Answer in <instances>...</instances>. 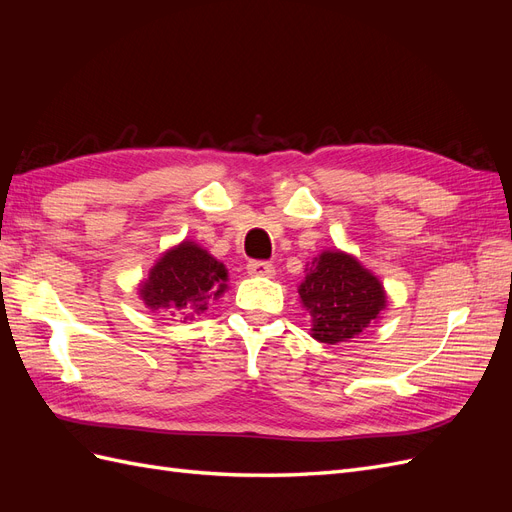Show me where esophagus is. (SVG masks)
Instances as JSON below:
<instances>
[{
    "label": "esophagus",
    "instance_id": "obj_1",
    "mask_svg": "<svg viewBox=\"0 0 512 512\" xmlns=\"http://www.w3.org/2000/svg\"><path fill=\"white\" fill-rule=\"evenodd\" d=\"M247 273L256 277H271L275 275V267L265 260H250L247 262Z\"/></svg>",
    "mask_w": 512,
    "mask_h": 512
}]
</instances>
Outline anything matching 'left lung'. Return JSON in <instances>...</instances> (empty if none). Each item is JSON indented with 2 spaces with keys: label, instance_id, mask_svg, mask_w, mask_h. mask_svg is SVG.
<instances>
[{
  "label": "left lung",
  "instance_id": "8db88e82",
  "mask_svg": "<svg viewBox=\"0 0 512 512\" xmlns=\"http://www.w3.org/2000/svg\"><path fill=\"white\" fill-rule=\"evenodd\" d=\"M299 294L312 316V337L329 346L363 333L386 305L378 277L337 250L314 258Z\"/></svg>",
  "mask_w": 512,
  "mask_h": 512
}]
</instances>
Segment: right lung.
Wrapping results in <instances>:
<instances>
[{"label":"right lung","mask_w":512,"mask_h":512,"mask_svg":"<svg viewBox=\"0 0 512 512\" xmlns=\"http://www.w3.org/2000/svg\"><path fill=\"white\" fill-rule=\"evenodd\" d=\"M226 280L222 262L194 241H183L156 262L141 286V297L151 309L192 320L205 312L209 301L222 297Z\"/></svg>","instance_id":"1"}]
</instances>
